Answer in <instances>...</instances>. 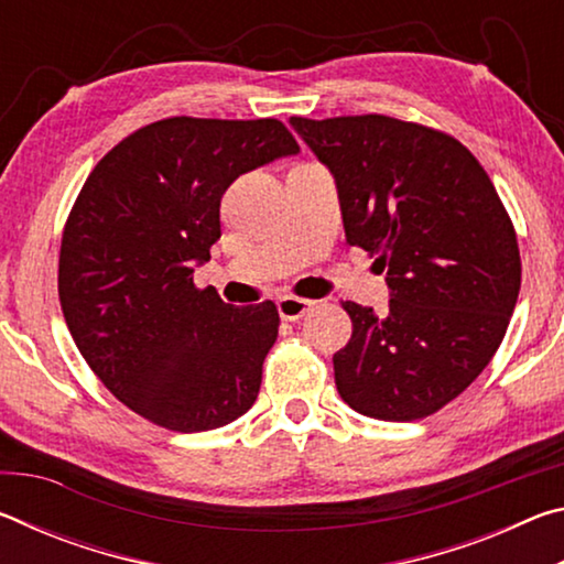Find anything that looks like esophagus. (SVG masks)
I'll return each instance as SVG.
<instances>
[{
  "instance_id": "obj_1",
  "label": "esophagus",
  "mask_w": 564,
  "mask_h": 564,
  "mask_svg": "<svg viewBox=\"0 0 564 564\" xmlns=\"http://www.w3.org/2000/svg\"><path fill=\"white\" fill-rule=\"evenodd\" d=\"M313 308V301L299 299V295H281L279 299V313L283 321H299Z\"/></svg>"
}]
</instances>
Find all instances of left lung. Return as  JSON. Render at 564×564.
<instances>
[{
  "label": "left lung",
  "mask_w": 564,
  "mask_h": 564,
  "mask_svg": "<svg viewBox=\"0 0 564 564\" xmlns=\"http://www.w3.org/2000/svg\"><path fill=\"white\" fill-rule=\"evenodd\" d=\"M291 123L336 178L348 243L376 256L393 291L383 316L343 301L352 336L333 356L338 393L368 417L433 415L508 330L522 279L510 214L451 133L386 113Z\"/></svg>",
  "instance_id": "8db88e82"
}]
</instances>
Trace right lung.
<instances>
[{
	"instance_id": "1",
	"label": "right lung",
	"mask_w": 564,
	"mask_h": 564,
	"mask_svg": "<svg viewBox=\"0 0 564 564\" xmlns=\"http://www.w3.org/2000/svg\"><path fill=\"white\" fill-rule=\"evenodd\" d=\"M299 151L279 119L169 117L129 133L76 196L59 303L76 348L133 413L176 433L243 415L279 336L271 301L228 305L194 283L234 181Z\"/></svg>"
}]
</instances>
